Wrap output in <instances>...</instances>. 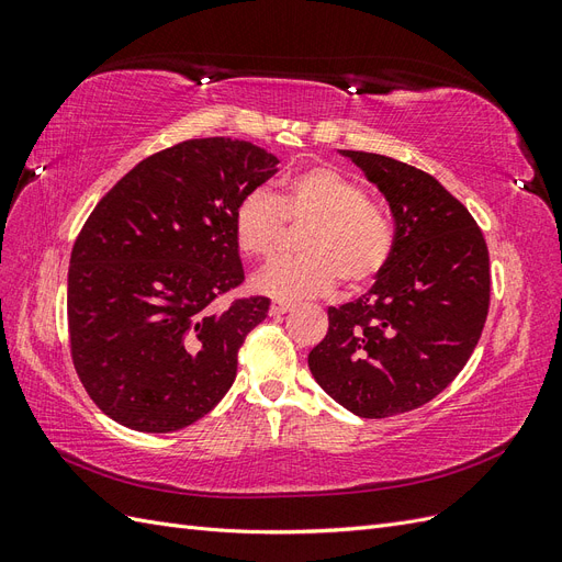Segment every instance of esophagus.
<instances>
[{
	"label": "esophagus",
	"mask_w": 562,
	"mask_h": 562,
	"mask_svg": "<svg viewBox=\"0 0 562 562\" xmlns=\"http://www.w3.org/2000/svg\"><path fill=\"white\" fill-rule=\"evenodd\" d=\"M291 310H293V304H291V302H271L269 314H271V316H281V314L291 312Z\"/></svg>",
	"instance_id": "1"
}]
</instances>
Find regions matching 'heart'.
<instances>
[{"label": "heart", "mask_w": 562, "mask_h": 562, "mask_svg": "<svg viewBox=\"0 0 562 562\" xmlns=\"http://www.w3.org/2000/svg\"><path fill=\"white\" fill-rule=\"evenodd\" d=\"M283 223H307L300 258L274 260L252 277V288L274 300L328 293L342 281L359 291L375 279L394 250L389 213L366 199L363 187L333 166H312L288 178L283 192H248L234 211V239L246 258H269Z\"/></svg>", "instance_id": "b5f03b06"}]
</instances>
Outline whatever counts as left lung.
<instances>
[{"label":"left lung","instance_id":"obj_1","mask_svg":"<svg viewBox=\"0 0 562 562\" xmlns=\"http://www.w3.org/2000/svg\"><path fill=\"white\" fill-rule=\"evenodd\" d=\"M339 155L384 194L394 250L366 295L328 307L310 370L349 413L380 419L429 403L467 366L487 318L490 258L471 213L434 176L372 151Z\"/></svg>","mask_w":562,"mask_h":562}]
</instances>
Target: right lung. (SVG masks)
<instances>
[{
    "mask_svg": "<svg viewBox=\"0 0 562 562\" xmlns=\"http://www.w3.org/2000/svg\"><path fill=\"white\" fill-rule=\"evenodd\" d=\"M271 151L196 138L147 157L98 201L67 271L75 370L122 427L168 434L223 401L267 297L213 302L244 281L232 217L277 173Z\"/></svg>",
    "mask_w": 562,
    "mask_h": 562,
    "instance_id": "1",
    "label": "right lung"
}]
</instances>
